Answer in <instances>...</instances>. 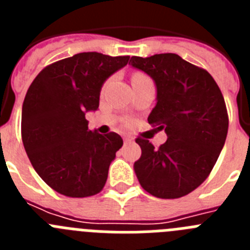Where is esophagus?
I'll return each instance as SVG.
<instances>
[{
  "label": "esophagus",
  "mask_w": 250,
  "mask_h": 250,
  "mask_svg": "<svg viewBox=\"0 0 250 250\" xmlns=\"http://www.w3.org/2000/svg\"><path fill=\"white\" fill-rule=\"evenodd\" d=\"M124 141H125V143H132V141H134V139H132L131 136L125 135V136H124Z\"/></svg>",
  "instance_id": "obj_1"
}]
</instances>
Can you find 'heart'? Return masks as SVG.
Returning <instances> with one entry per match:
<instances>
[{
  "instance_id": "1",
  "label": "heart",
  "mask_w": 250,
  "mask_h": 250,
  "mask_svg": "<svg viewBox=\"0 0 250 250\" xmlns=\"http://www.w3.org/2000/svg\"><path fill=\"white\" fill-rule=\"evenodd\" d=\"M141 79H147V76H146V75H144V74H141V72H136V74L132 76V81H134V80H141Z\"/></svg>"
}]
</instances>
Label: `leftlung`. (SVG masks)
Segmentation results:
<instances>
[{
	"label": "left lung",
	"instance_id": "obj_1",
	"mask_svg": "<svg viewBox=\"0 0 250 250\" xmlns=\"http://www.w3.org/2000/svg\"><path fill=\"white\" fill-rule=\"evenodd\" d=\"M129 63L155 81L158 103L147 121L167 136L158 149L136 138L139 183L161 199L188 195L209 176L224 146L229 118L222 91L207 70L176 54L132 56Z\"/></svg>",
	"mask_w": 250,
	"mask_h": 250
}]
</instances>
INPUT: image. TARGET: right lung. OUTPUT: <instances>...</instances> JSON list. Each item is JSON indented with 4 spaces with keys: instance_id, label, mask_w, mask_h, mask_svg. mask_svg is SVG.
Returning a JSON list of instances; mask_svg holds the SVG:
<instances>
[{
    "instance_id": "obj_1",
    "label": "right lung",
    "mask_w": 250,
    "mask_h": 250,
    "mask_svg": "<svg viewBox=\"0 0 250 250\" xmlns=\"http://www.w3.org/2000/svg\"><path fill=\"white\" fill-rule=\"evenodd\" d=\"M129 59L81 52L46 66L28 87L22 143L36 173L57 193L87 198L103 190L123 139L90 131L85 114L98 110L104 81Z\"/></svg>"
}]
</instances>
